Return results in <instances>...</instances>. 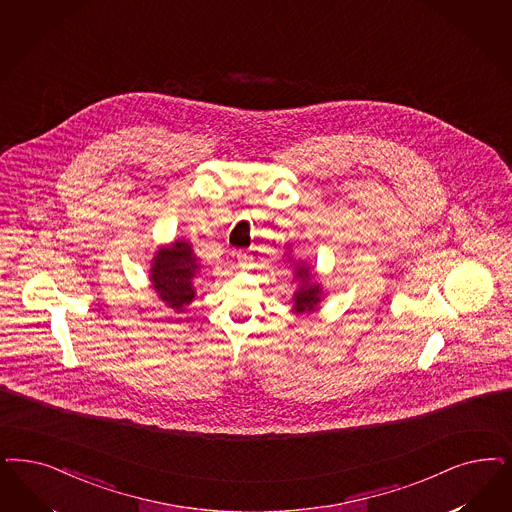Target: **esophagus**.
<instances>
[{"label":"esophagus","instance_id":"obj_1","mask_svg":"<svg viewBox=\"0 0 512 512\" xmlns=\"http://www.w3.org/2000/svg\"><path fill=\"white\" fill-rule=\"evenodd\" d=\"M236 259H238V263H240L242 268H247L249 261H251V257L247 255L246 251H238V253H236Z\"/></svg>","mask_w":512,"mask_h":512}]
</instances>
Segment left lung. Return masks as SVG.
Returning <instances> with one entry per match:
<instances>
[{"label": "left lung", "mask_w": 512, "mask_h": 512, "mask_svg": "<svg viewBox=\"0 0 512 512\" xmlns=\"http://www.w3.org/2000/svg\"><path fill=\"white\" fill-rule=\"evenodd\" d=\"M285 261L293 265V283H297V289L293 291L291 310L293 314H310L318 310L321 300L325 297V289L319 282L318 274L306 261L295 259L291 255V246H287Z\"/></svg>", "instance_id": "left-lung-1"}]
</instances>
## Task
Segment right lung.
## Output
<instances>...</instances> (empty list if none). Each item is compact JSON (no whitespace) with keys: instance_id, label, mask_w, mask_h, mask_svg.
I'll list each match as a JSON object with an SVG mask.
<instances>
[{"instance_id":"obj_1","label":"right lung","mask_w":512,"mask_h":512,"mask_svg":"<svg viewBox=\"0 0 512 512\" xmlns=\"http://www.w3.org/2000/svg\"><path fill=\"white\" fill-rule=\"evenodd\" d=\"M198 270L200 259L194 255L193 244L177 238L155 251L149 266L151 289L168 308L183 314L196 297L194 278Z\"/></svg>"}]
</instances>
